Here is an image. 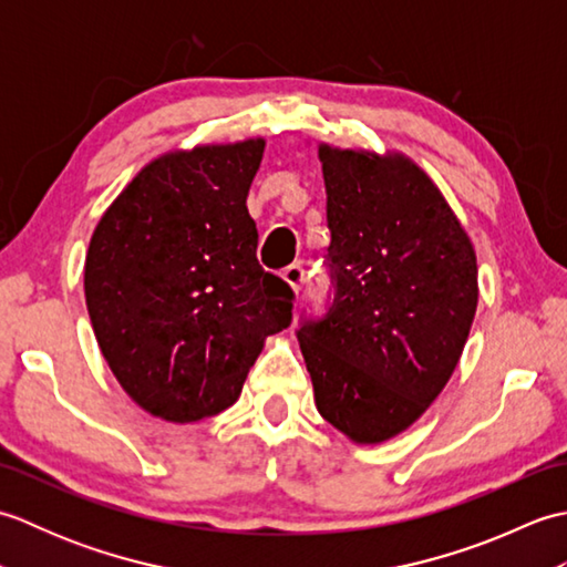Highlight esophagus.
Masks as SVG:
<instances>
[{
	"instance_id": "obj_1",
	"label": "esophagus",
	"mask_w": 567,
	"mask_h": 567,
	"mask_svg": "<svg viewBox=\"0 0 567 567\" xmlns=\"http://www.w3.org/2000/svg\"><path fill=\"white\" fill-rule=\"evenodd\" d=\"M282 280L290 285L295 292H299V290H302V285H305V268L299 262L287 265V268L282 270Z\"/></svg>"
}]
</instances>
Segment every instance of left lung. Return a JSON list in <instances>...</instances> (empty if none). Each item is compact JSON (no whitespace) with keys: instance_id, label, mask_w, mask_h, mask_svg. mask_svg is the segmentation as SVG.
<instances>
[{"instance_id":"8db88e82","label":"left lung","mask_w":567,"mask_h":567,"mask_svg":"<svg viewBox=\"0 0 567 567\" xmlns=\"http://www.w3.org/2000/svg\"><path fill=\"white\" fill-rule=\"evenodd\" d=\"M333 302L297 331L319 414L360 445L436 400L477 309V258L451 204L402 153L319 146Z\"/></svg>"}]
</instances>
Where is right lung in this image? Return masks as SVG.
I'll use <instances>...</instances> for the list:
<instances>
[{
  "mask_svg": "<svg viewBox=\"0 0 567 567\" xmlns=\"http://www.w3.org/2000/svg\"><path fill=\"white\" fill-rule=\"evenodd\" d=\"M265 138L165 153L90 238L84 299L100 351L148 414L195 424L231 406L292 290L256 258L246 197Z\"/></svg>",
  "mask_w": 567,
  "mask_h": 567,
  "instance_id": "right-lung-1",
  "label": "right lung"
}]
</instances>
